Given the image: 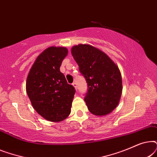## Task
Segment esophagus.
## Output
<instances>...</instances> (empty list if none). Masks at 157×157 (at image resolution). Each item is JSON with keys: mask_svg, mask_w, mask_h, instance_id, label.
Segmentation results:
<instances>
[{"mask_svg": "<svg viewBox=\"0 0 157 157\" xmlns=\"http://www.w3.org/2000/svg\"><path fill=\"white\" fill-rule=\"evenodd\" d=\"M72 85L73 86H74V87L75 88V89H76V90H77V84H76V83H72Z\"/></svg>", "mask_w": 157, "mask_h": 157, "instance_id": "34e87169", "label": "esophagus"}]
</instances>
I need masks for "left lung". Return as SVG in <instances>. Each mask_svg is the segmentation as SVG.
I'll use <instances>...</instances> for the list:
<instances>
[{
	"label": "left lung",
	"instance_id": "8db88e82",
	"mask_svg": "<svg viewBox=\"0 0 157 157\" xmlns=\"http://www.w3.org/2000/svg\"><path fill=\"white\" fill-rule=\"evenodd\" d=\"M71 54L86 81L84 101L89 111L99 117L110 113L119 104L122 93L119 67L106 53L91 45L73 46Z\"/></svg>",
	"mask_w": 157,
	"mask_h": 157
}]
</instances>
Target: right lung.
I'll list each match as a JSON object with an SVG mask.
<instances>
[{
    "label": "right lung",
    "mask_w": 157,
    "mask_h": 157,
    "mask_svg": "<svg viewBox=\"0 0 157 157\" xmlns=\"http://www.w3.org/2000/svg\"><path fill=\"white\" fill-rule=\"evenodd\" d=\"M67 54L65 47H48L37 57L27 77L26 92L32 106L50 121H63L71 113L76 90L60 71Z\"/></svg>",
    "instance_id": "right-lung-1"
}]
</instances>
